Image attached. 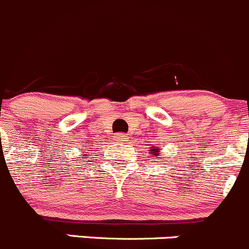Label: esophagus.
Wrapping results in <instances>:
<instances>
[{
    "label": "esophagus",
    "instance_id": "1",
    "mask_svg": "<svg viewBox=\"0 0 249 249\" xmlns=\"http://www.w3.org/2000/svg\"><path fill=\"white\" fill-rule=\"evenodd\" d=\"M116 137H117L118 142H126L127 141V136L124 133H118Z\"/></svg>",
    "mask_w": 249,
    "mask_h": 249
}]
</instances>
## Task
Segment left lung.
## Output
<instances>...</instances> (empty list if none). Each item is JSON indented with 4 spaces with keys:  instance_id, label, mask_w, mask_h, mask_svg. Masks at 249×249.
I'll list each match as a JSON object with an SVG mask.
<instances>
[{
    "instance_id": "1",
    "label": "left lung",
    "mask_w": 249,
    "mask_h": 249,
    "mask_svg": "<svg viewBox=\"0 0 249 249\" xmlns=\"http://www.w3.org/2000/svg\"><path fill=\"white\" fill-rule=\"evenodd\" d=\"M150 153H151V155L158 156V154H160V150H159V146H155V149H150ZM154 159H158V158H154Z\"/></svg>"
}]
</instances>
